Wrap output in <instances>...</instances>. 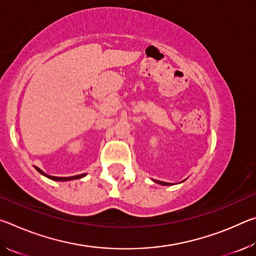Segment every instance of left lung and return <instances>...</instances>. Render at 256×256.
Here are the masks:
<instances>
[{"instance_id":"1","label":"left lung","mask_w":256,"mask_h":256,"mask_svg":"<svg viewBox=\"0 0 256 256\" xmlns=\"http://www.w3.org/2000/svg\"><path fill=\"white\" fill-rule=\"evenodd\" d=\"M156 183H159V184H162V185H170V183H166V182H160V180H154Z\"/></svg>"}]
</instances>
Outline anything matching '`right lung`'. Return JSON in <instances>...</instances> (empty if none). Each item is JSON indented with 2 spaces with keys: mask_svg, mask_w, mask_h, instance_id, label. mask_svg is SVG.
<instances>
[{
  "mask_svg": "<svg viewBox=\"0 0 256 256\" xmlns=\"http://www.w3.org/2000/svg\"><path fill=\"white\" fill-rule=\"evenodd\" d=\"M36 170L40 172V174H42L44 176H46V177H48L50 180H60V182H62V180H78V178H81V177H84V176H86V174H81V175H76V176H71V177H56V176H50V175H46L44 172L42 170H40V168L38 167H36Z\"/></svg>",
  "mask_w": 256,
  "mask_h": 256,
  "instance_id": "1",
  "label": "right lung"
}]
</instances>
